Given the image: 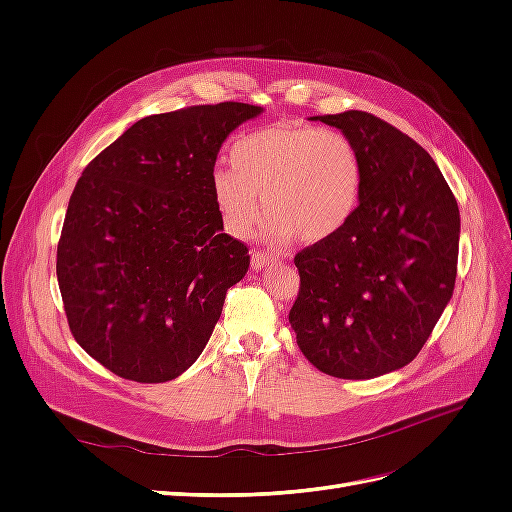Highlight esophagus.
I'll return each mask as SVG.
<instances>
[{
	"label": "esophagus",
	"instance_id": "esophagus-1",
	"mask_svg": "<svg viewBox=\"0 0 512 512\" xmlns=\"http://www.w3.org/2000/svg\"><path fill=\"white\" fill-rule=\"evenodd\" d=\"M269 265H275V258L271 254H267L265 250H254L252 252V267L254 269H265Z\"/></svg>",
	"mask_w": 512,
	"mask_h": 512
}]
</instances>
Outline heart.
Here are the masks:
<instances>
[{
    "label": "heart",
    "mask_w": 512,
    "mask_h": 512,
    "mask_svg": "<svg viewBox=\"0 0 512 512\" xmlns=\"http://www.w3.org/2000/svg\"><path fill=\"white\" fill-rule=\"evenodd\" d=\"M361 192L363 162L352 138L301 123L243 134L230 147V170L211 177L213 203L228 235L250 232L260 196L267 213L262 235L273 243L329 241L350 222Z\"/></svg>",
    "instance_id": "1"
}]
</instances>
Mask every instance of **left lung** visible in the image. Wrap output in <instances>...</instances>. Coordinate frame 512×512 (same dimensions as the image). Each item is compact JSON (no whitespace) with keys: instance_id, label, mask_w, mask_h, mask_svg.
I'll list each match as a JSON object with an SVG mask.
<instances>
[{"instance_id":"1","label":"left lung","mask_w":512,"mask_h":512,"mask_svg":"<svg viewBox=\"0 0 512 512\" xmlns=\"http://www.w3.org/2000/svg\"><path fill=\"white\" fill-rule=\"evenodd\" d=\"M314 119L352 138L363 192L335 237L294 256L288 320L322 374L369 380L414 361L451 301L459 207L438 164L391 123L365 111Z\"/></svg>"}]
</instances>
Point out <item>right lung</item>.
I'll return each mask as SVG.
<instances>
[{"mask_svg":"<svg viewBox=\"0 0 512 512\" xmlns=\"http://www.w3.org/2000/svg\"><path fill=\"white\" fill-rule=\"evenodd\" d=\"M260 106L220 102L136 121L70 196L57 282L79 346L123 380L181 376L250 267L211 194L226 136Z\"/></svg>","mask_w":512,"mask_h":512,"instance_id":"obj_1","label":"right lung"}]
</instances>
